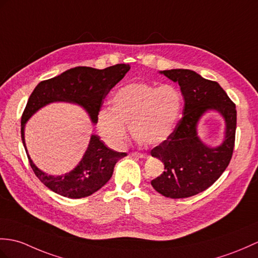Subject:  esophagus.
<instances>
[{"instance_id": "34e87169", "label": "esophagus", "mask_w": 258, "mask_h": 258, "mask_svg": "<svg viewBox=\"0 0 258 258\" xmlns=\"http://www.w3.org/2000/svg\"><path fill=\"white\" fill-rule=\"evenodd\" d=\"M132 155H133L134 157H137V158H147L148 157V155L142 154V153H133Z\"/></svg>"}]
</instances>
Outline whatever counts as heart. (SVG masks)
I'll return each mask as SVG.
<instances>
[{
    "label": "heart",
    "mask_w": 258,
    "mask_h": 258,
    "mask_svg": "<svg viewBox=\"0 0 258 258\" xmlns=\"http://www.w3.org/2000/svg\"><path fill=\"white\" fill-rule=\"evenodd\" d=\"M182 106V95L170 85L132 83L118 89L110 110L102 109L97 128L103 141L119 148L126 140V125L137 141L157 145L171 135Z\"/></svg>",
    "instance_id": "1"
}]
</instances>
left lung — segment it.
Returning <instances> with one entry per match:
<instances>
[{"label":"left lung","instance_id":"1","mask_svg":"<svg viewBox=\"0 0 258 258\" xmlns=\"http://www.w3.org/2000/svg\"><path fill=\"white\" fill-rule=\"evenodd\" d=\"M160 74L178 82L184 106L171 135L152 149V156L163 161L165 170L151 183L157 192L171 199L192 197L211 187L230 164L235 143V104L218 82L192 70L171 69ZM209 109L219 111L226 122L225 140L218 148L207 147L196 133L197 122Z\"/></svg>","mask_w":258,"mask_h":258}]
</instances>
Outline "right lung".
I'll use <instances>...</instances> for the list:
<instances>
[{"label": "right lung", "instance_id": "right-lung-1", "mask_svg": "<svg viewBox=\"0 0 258 258\" xmlns=\"http://www.w3.org/2000/svg\"><path fill=\"white\" fill-rule=\"evenodd\" d=\"M130 68V64L125 63L111 66L102 70L76 67L64 71L60 76L39 82L34 89L22 115V141L36 177L53 192L71 199L91 196L110 180L115 164L127 154L113 151L104 145L98 135H92L88 149L74 170L62 176L47 175L35 166L27 153L24 128L28 118L52 102H70L81 105L95 124L103 99L123 79Z\"/></svg>", "mask_w": 258, "mask_h": 258}]
</instances>
